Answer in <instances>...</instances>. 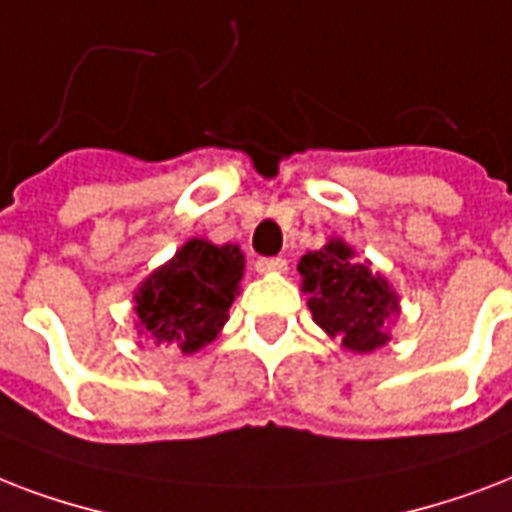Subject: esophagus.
I'll list each match as a JSON object with an SVG mask.
<instances>
[{
    "instance_id": "obj_1",
    "label": "esophagus",
    "mask_w": 512,
    "mask_h": 512,
    "mask_svg": "<svg viewBox=\"0 0 512 512\" xmlns=\"http://www.w3.org/2000/svg\"><path fill=\"white\" fill-rule=\"evenodd\" d=\"M256 272H261V275H277V272H285V259H280V256L259 259L256 261Z\"/></svg>"
}]
</instances>
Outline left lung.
<instances>
[{
	"label": "left lung",
	"instance_id": "obj_1",
	"mask_svg": "<svg viewBox=\"0 0 512 512\" xmlns=\"http://www.w3.org/2000/svg\"><path fill=\"white\" fill-rule=\"evenodd\" d=\"M355 251L334 237L299 261L301 291L310 293L312 320L344 350L374 352L390 342L387 326L400 312L398 293L368 264L352 261Z\"/></svg>",
	"mask_w": 512,
	"mask_h": 512
}]
</instances>
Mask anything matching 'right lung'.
Wrapping results in <instances>:
<instances>
[{
    "label": "right lung",
    "mask_w": 512,
    "mask_h": 512,
    "mask_svg": "<svg viewBox=\"0 0 512 512\" xmlns=\"http://www.w3.org/2000/svg\"><path fill=\"white\" fill-rule=\"evenodd\" d=\"M245 256L240 245H213L192 237L154 269L136 291L138 334L192 355L211 344L240 293Z\"/></svg>",
    "instance_id": "obj_1"
}]
</instances>
